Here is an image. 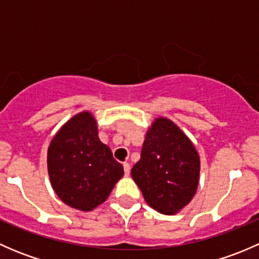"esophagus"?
Returning <instances> with one entry per match:
<instances>
[{
    "label": "esophagus",
    "instance_id": "34e87169",
    "mask_svg": "<svg viewBox=\"0 0 259 259\" xmlns=\"http://www.w3.org/2000/svg\"><path fill=\"white\" fill-rule=\"evenodd\" d=\"M122 166H124L125 176H129V174H130V164L129 163H124V164H122Z\"/></svg>",
    "mask_w": 259,
    "mask_h": 259
}]
</instances>
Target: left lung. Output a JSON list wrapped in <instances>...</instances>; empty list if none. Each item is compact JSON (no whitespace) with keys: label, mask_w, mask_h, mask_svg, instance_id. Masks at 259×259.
<instances>
[{"label":"left lung","mask_w":259,"mask_h":259,"mask_svg":"<svg viewBox=\"0 0 259 259\" xmlns=\"http://www.w3.org/2000/svg\"><path fill=\"white\" fill-rule=\"evenodd\" d=\"M200 159L192 140L168 117H156L145 134L132 177L153 209L165 215L190 203L199 184Z\"/></svg>","instance_id":"1"}]
</instances>
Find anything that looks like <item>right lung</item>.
Returning a JSON list of instances; mask_svg holds the SVG:
<instances>
[{"mask_svg": "<svg viewBox=\"0 0 259 259\" xmlns=\"http://www.w3.org/2000/svg\"><path fill=\"white\" fill-rule=\"evenodd\" d=\"M98 121L85 110L67 120L48 149V171L57 197L69 207L90 211L103 204L124 168L100 142Z\"/></svg>", "mask_w": 259, "mask_h": 259, "instance_id": "1", "label": "right lung"}]
</instances>
